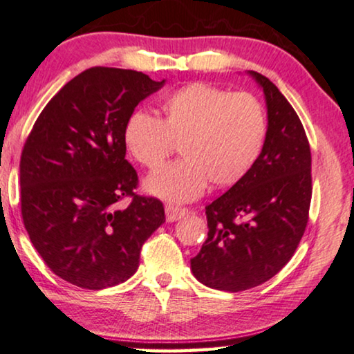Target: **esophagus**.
<instances>
[{
  "label": "esophagus",
  "instance_id": "esophagus-1",
  "mask_svg": "<svg viewBox=\"0 0 354 354\" xmlns=\"http://www.w3.org/2000/svg\"><path fill=\"white\" fill-rule=\"evenodd\" d=\"M165 213H167V221L173 223L184 218L189 213L187 208H181V207H175V205H167L165 207Z\"/></svg>",
  "mask_w": 354,
  "mask_h": 354
}]
</instances>
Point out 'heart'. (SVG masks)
<instances>
[{"label": "heart", "mask_w": 354, "mask_h": 354, "mask_svg": "<svg viewBox=\"0 0 354 354\" xmlns=\"http://www.w3.org/2000/svg\"><path fill=\"white\" fill-rule=\"evenodd\" d=\"M268 131L263 104L250 93H229L194 82L167 94L160 118L136 111L123 127V144L134 162L156 170L181 149L184 158L149 176L144 187L173 203L202 196L208 183L234 186L255 165Z\"/></svg>", "instance_id": "heart-1"}]
</instances>
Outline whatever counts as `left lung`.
<instances>
[{"instance_id":"obj_1","label":"left lung","mask_w":354,"mask_h":354,"mask_svg":"<svg viewBox=\"0 0 354 354\" xmlns=\"http://www.w3.org/2000/svg\"><path fill=\"white\" fill-rule=\"evenodd\" d=\"M250 75L266 97L265 146L250 173L205 207L208 237L191 260L198 282L225 292L248 290L276 276L295 253L310 218L305 128L270 78Z\"/></svg>"}]
</instances>
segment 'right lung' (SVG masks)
I'll return each mask as SVG.
<instances>
[{
    "label": "right lung",
    "mask_w": 354,
    "mask_h": 354,
    "mask_svg": "<svg viewBox=\"0 0 354 354\" xmlns=\"http://www.w3.org/2000/svg\"><path fill=\"white\" fill-rule=\"evenodd\" d=\"M165 83L136 71L91 67L46 104L21 156V212L49 270L101 290L136 272L142 243L165 221L158 198L138 196L123 127ZM129 196L125 211L116 203Z\"/></svg>",
    "instance_id": "add662e5"
}]
</instances>
